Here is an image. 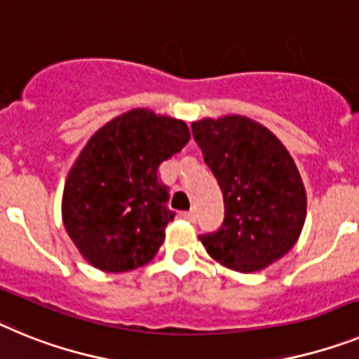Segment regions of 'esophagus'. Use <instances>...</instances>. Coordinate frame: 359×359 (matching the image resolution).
<instances>
[{
  "instance_id": "1",
  "label": "esophagus",
  "mask_w": 359,
  "mask_h": 359,
  "mask_svg": "<svg viewBox=\"0 0 359 359\" xmlns=\"http://www.w3.org/2000/svg\"><path fill=\"white\" fill-rule=\"evenodd\" d=\"M180 217L184 218V220H189V222H195V211H182L180 213Z\"/></svg>"
}]
</instances>
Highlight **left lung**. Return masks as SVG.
<instances>
[{"instance_id":"1","label":"left lung","mask_w":359,"mask_h":359,"mask_svg":"<svg viewBox=\"0 0 359 359\" xmlns=\"http://www.w3.org/2000/svg\"><path fill=\"white\" fill-rule=\"evenodd\" d=\"M191 130L226 210L220 229L198 238L227 269H266L300 238L307 215L300 171L278 137L244 115L205 117Z\"/></svg>"}]
</instances>
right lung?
<instances>
[{
	"label": "right lung",
	"mask_w": 359,
	"mask_h": 359,
	"mask_svg": "<svg viewBox=\"0 0 359 359\" xmlns=\"http://www.w3.org/2000/svg\"><path fill=\"white\" fill-rule=\"evenodd\" d=\"M189 137L184 121L148 108L126 111L90 137L61 202L65 229L88 264L126 273L154 260L175 217L157 170Z\"/></svg>",
	"instance_id": "1"
}]
</instances>
